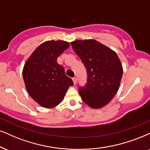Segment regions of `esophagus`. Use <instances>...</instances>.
Returning <instances> with one entry per match:
<instances>
[{"instance_id":"obj_1","label":"esophagus","mask_w":150,"mask_h":150,"mask_svg":"<svg viewBox=\"0 0 150 150\" xmlns=\"http://www.w3.org/2000/svg\"><path fill=\"white\" fill-rule=\"evenodd\" d=\"M72 80H73L74 83V84L76 83V81H77V79H76V77H74V78L72 79Z\"/></svg>"}]
</instances>
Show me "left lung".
Masks as SVG:
<instances>
[{
    "instance_id": "8db88e82",
    "label": "left lung",
    "mask_w": 150,
    "mask_h": 150,
    "mask_svg": "<svg viewBox=\"0 0 150 150\" xmlns=\"http://www.w3.org/2000/svg\"><path fill=\"white\" fill-rule=\"evenodd\" d=\"M74 52L86 67L87 83L79 87L83 101L92 108H101L114 97L123 69L115 51L95 40L71 42Z\"/></svg>"
}]
</instances>
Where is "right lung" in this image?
<instances>
[{
	"mask_svg": "<svg viewBox=\"0 0 150 150\" xmlns=\"http://www.w3.org/2000/svg\"><path fill=\"white\" fill-rule=\"evenodd\" d=\"M69 44L64 41H47L40 44L25 62L23 78L30 97L44 108L56 106L62 101L67 90L74 85L65 75L57 58Z\"/></svg>",
	"mask_w": 150,
	"mask_h": 150,
	"instance_id": "right-lung-1",
	"label": "right lung"
}]
</instances>
